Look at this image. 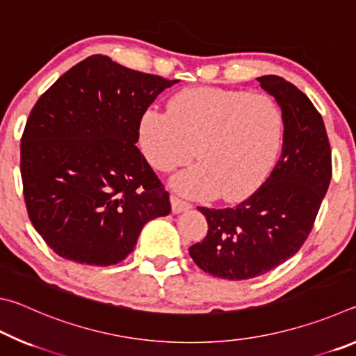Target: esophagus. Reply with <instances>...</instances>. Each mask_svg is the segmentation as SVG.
Returning a JSON list of instances; mask_svg holds the SVG:
<instances>
[{"instance_id": "obj_1", "label": "esophagus", "mask_w": 356, "mask_h": 356, "mask_svg": "<svg viewBox=\"0 0 356 356\" xmlns=\"http://www.w3.org/2000/svg\"><path fill=\"white\" fill-rule=\"evenodd\" d=\"M171 209H172V213H182L185 210L191 209V204L179 200L176 196H171Z\"/></svg>"}]
</instances>
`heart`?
<instances>
[{"label": "heart", "instance_id": "1", "mask_svg": "<svg viewBox=\"0 0 356 356\" xmlns=\"http://www.w3.org/2000/svg\"><path fill=\"white\" fill-rule=\"evenodd\" d=\"M143 154L154 170L171 172L195 156L171 186L188 197L218 193L225 201L252 195L278 156L282 114L264 94L197 86L176 92L166 110L147 108L138 124Z\"/></svg>", "mask_w": 356, "mask_h": 356}]
</instances>
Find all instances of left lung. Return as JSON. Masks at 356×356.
Listing matches in <instances>:
<instances>
[{"label": "left lung", "instance_id": "obj_1", "mask_svg": "<svg viewBox=\"0 0 356 356\" xmlns=\"http://www.w3.org/2000/svg\"><path fill=\"white\" fill-rule=\"evenodd\" d=\"M282 113V152L270 177L236 207L197 210L207 237L190 256L216 278L261 276L298 252L308 238L331 180V150L323 119L306 95L276 75L259 76Z\"/></svg>", "mask_w": 356, "mask_h": 356}]
</instances>
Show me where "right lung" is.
<instances>
[{
	"label": "right lung",
	"mask_w": 356,
	"mask_h": 356,
	"mask_svg": "<svg viewBox=\"0 0 356 356\" xmlns=\"http://www.w3.org/2000/svg\"><path fill=\"white\" fill-rule=\"evenodd\" d=\"M176 83L92 55L40 95L22 136L20 171L29 220L56 254L114 265L147 221L171 212L135 144L141 114Z\"/></svg>",
	"instance_id": "obj_1"
}]
</instances>
